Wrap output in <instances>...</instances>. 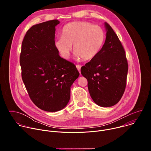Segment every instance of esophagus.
Returning <instances> with one entry per match:
<instances>
[{"mask_svg":"<svg viewBox=\"0 0 151 151\" xmlns=\"http://www.w3.org/2000/svg\"><path fill=\"white\" fill-rule=\"evenodd\" d=\"M76 68L78 69V70L79 71V73H81V65H76Z\"/></svg>","mask_w":151,"mask_h":151,"instance_id":"obj_1","label":"esophagus"}]
</instances>
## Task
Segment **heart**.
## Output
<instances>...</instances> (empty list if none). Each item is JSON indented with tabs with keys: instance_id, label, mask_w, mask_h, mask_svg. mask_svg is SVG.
<instances>
[{
	"instance_id": "heart-1",
	"label": "heart",
	"mask_w": 151,
	"mask_h": 151,
	"mask_svg": "<svg viewBox=\"0 0 151 151\" xmlns=\"http://www.w3.org/2000/svg\"><path fill=\"white\" fill-rule=\"evenodd\" d=\"M105 40L103 30L90 23L78 21L63 28L62 36L54 41V46L64 58H68L73 45L76 58L83 60L94 58L99 53Z\"/></svg>"
}]
</instances>
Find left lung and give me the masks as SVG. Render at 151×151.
<instances>
[{
	"instance_id": "left-lung-1",
	"label": "left lung",
	"mask_w": 151,
	"mask_h": 151,
	"mask_svg": "<svg viewBox=\"0 0 151 151\" xmlns=\"http://www.w3.org/2000/svg\"><path fill=\"white\" fill-rule=\"evenodd\" d=\"M106 37L99 53L81 69L88 81L91 97L101 107H111L121 99L126 86L128 63L124 49L112 28L104 23Z\"/></svg>"
}]
</instances>
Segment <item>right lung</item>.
I'll return each instance as SVG.
<instances>
[{"mask_svg":"<svg viewBox=\"0 0 151 151\" xmlns=\"http://www.w3.org/2000/svg\"><path fill=\"white\" fill-rule=\"evenodd\" d=\"M50 20L33 26L21 46V76L30 98L40 109L57 112L66 106L70 87L79 73L74 64L61 58L54 46L55 26Z\"/></svg>","mask_w":151,"mask_h":151,"instance_id":"add662e5","label":"right lung"}]
</instances>
